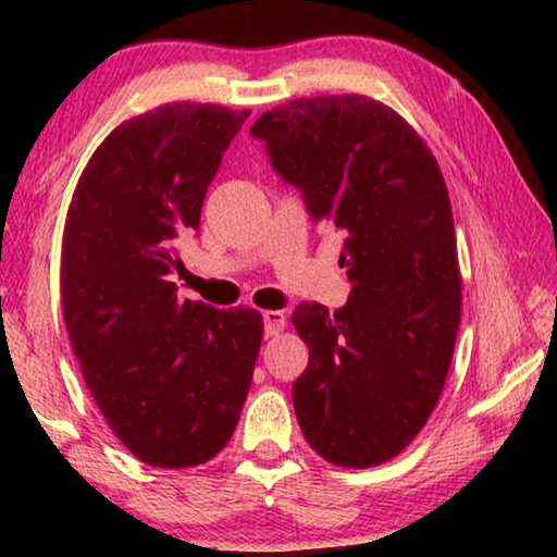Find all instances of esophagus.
Here are the masks:
<instances>
[{"label": "esophagus", "mask_w": 557, "mask_h": 557, "mask_svg": "<svg viewBox=\"0 0 557 557\" xmlns=\"http://www.w3.org/2000/svg\"><path fill=\"white\" fill-rule=\"evenodd\" d=\"M262 319H265V336H277L287 324V317L282 312H275V309L262 314Z\"/></svg>", "instance_id": "obj_1"}]
</instances>
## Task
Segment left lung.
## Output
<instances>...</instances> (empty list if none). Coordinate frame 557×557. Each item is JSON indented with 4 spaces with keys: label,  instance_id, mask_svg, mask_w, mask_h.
Here are the masks:
<instances>
[{
    "label": "left lung",
    "instance_id": "left-lung-1",
    "mask_svg": "<svg viewBox=\"0 0 557 557\" xmlns=\"http://www.w3.org/2000/svg\"><path fill=\"white\" fill-rule=\"evenodd\" d=\"M250 132L309 215L344 235L348 301L292 314L309 346L292 385L301 435L336 467L383 465L425 428L455 354L461 275L445 176L425 139L369 96L287 100Z\"/></svg>",
    "mask_w": 557,
    "mask_h": 557
}]
</instances>
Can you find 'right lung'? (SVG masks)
Returning <instances> with one entry per match:
<instances>
[{
    "instance_id": "1",
    "label": "right lung",
    "mask_w": 557,
    "mask_h": 557,
    "mask_svg": "<svg viewBox=\"0 0 557 557\" xmlns=\"http://www.w3.org/2000/svg\"><path fill=\"white\" fill-rule=\"evenodd\" d=\"M250 110L169 102L129 117L83 169L65 215L63 319L110 430L149 467L209 461L231 440L262 342L252 307L178 299L176 243Z\"/></svg>"
}]
</instances>
